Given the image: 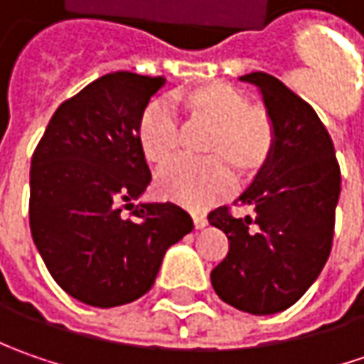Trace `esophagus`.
<instances>
[{
    "instance_id": "1",
    "label": "esophagus",
    "mask_w": 364,
    "mask_h": 364,
    "mask_svg": "<svg viewBox=\"0 0 364 364\" xmlns=\"http://www.w3.org/2000/svg\"><path fill=\"white\" fill-rule=\"evenodd\" d=\"M192 220H194V227L196 229H204L208 225V218L204 217L203 213H192Z\"/></svg>"
}]
</instances>
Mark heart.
<instances>
[{"mask_svg":"<svg viewBox=\"0 0 364 364\" xmlns=\"http://www.w3.org/2000/svg\"><path fill=\"white\" fill-rule=\"evenodd\" d=\"M190 119L210 125L204 139L206 160H178L158 176V190L166 198L206 208L227 198L235 188L237 174H259L275 149L272 115L231 82L213 80L182 89L174 95ZM137 146L151 166H166L180 147V123L174 109L164 101H149L137 119Z\"/></svg>","mask_w":364,"mask_h":364,"instance_id":"1","label":"heart"}]
</instances>
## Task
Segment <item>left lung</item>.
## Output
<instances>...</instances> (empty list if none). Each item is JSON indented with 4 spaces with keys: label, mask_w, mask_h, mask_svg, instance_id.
Masks as SVG:
<instances>
[{
    "label": "left lung",
    "mask_w": 364,
    "mask_h": 364,
    "mask_svg": "<svg viewBox=\"0 0 364 364\" xmlns=\"http://www.w3.org/2000/svg\"><path fill=\"white\" fill-rule=\"evenodd\" d=\"M257 85L275 125L269 164L241 194L255 218H235L218 206L208 223L227 235L229 253L210 272L217 296L249 314L287 310L326 265L341 194V166L324 123L301 97L267 73Z\"/></svg>",
    "instance_id": "8db88e82"
}]
</instances>
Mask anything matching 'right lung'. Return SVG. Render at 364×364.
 Masks as SVG:
<instances>
[{
    "instance_id": "right-lung-1",
    "label": "right lung",
    "mask_w": 364,
    "mask_h": 364,
    "mask_svg": "<svg viewBox=\"0 0 364 364\" xmlns=\"http://www.w3.org/2000/svg\"><path fill=\"white\" fill-rule=\"evenodd\" d=\"M164 82L127 70L92 80L56 109L32 156V239L54 282L95 308L147 294L168 247L194 227L174 203L121 215L151 180L137 119Z\"/></svg>"
}]
</instances>
